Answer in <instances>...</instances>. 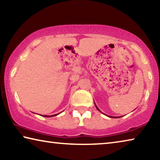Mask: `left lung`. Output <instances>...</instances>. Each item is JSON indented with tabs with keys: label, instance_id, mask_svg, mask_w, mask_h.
<instances>
[{
	"label": "left lung",
	"instance_id": "8db88e82",
	"mask_svg": "<svg viewBox=\"0 0 160 160\" xmlns=\"http://www.w3.org/2000/svg\"><path fill=\"white\" fill-rule=\"evenodd\" d=\"M94 105H95V107H96V108H97V110H98V111H99V112H101V111H100L99 110V108L98 107H97V105H96V104H95V103H94ZM105 115H106V114H105ZM106 116H108V117H109V118H119V117H121V116H108V115H106Z\"/></svg>",
	"mask_w": 160,
	"mask_h": 160
}]
</instances>
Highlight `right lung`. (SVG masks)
<instances>
[{
	"label": "right lung",
	"mask_w": 160,
	"mask_h": 160,
	"mask_svg": "<svg viewBox=\"0 0 160 160\" xmlns=\"http://www.w3.org/2000/svg\"><path fill=\"white\" fill-rule=\"evenodd\" d=\"M59 113H57V114H53V115H51V116H47V115H42V116H44V117H52V116H57L58 115Z\"/></svg>",
	"instance_id": "add662e5"
}]
</instances>
